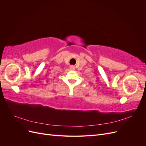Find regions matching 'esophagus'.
Here are the masks:
<instances>
[{
  "mask_svg": "<svg viewBox=\"0 0 146 146\" xmlns=\"http://www.w3.org/2000/svg\"><path fill=\"white\" fill-rule=\"evenodd\" d=\"M70 70H75L74 66H70Z\"/></svg>",
  "mask_w": 146,
  "mask_h": 146,
  "instance_id": "34e87169",
  "label": "esophagus"
}]
</instances>
